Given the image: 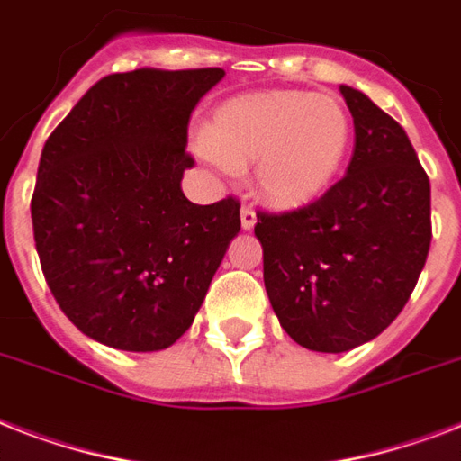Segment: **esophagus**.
<instances>
[{"instance_id": "obj_1", "label": "esophagus", "mask_w": 461, "mask_h": 461, "mask_svg": "<svg viewBox=\"0 0 461 461\" xmlns=\"http://www.w3.org/2000/svg\"><path fill=\"white\" fill-rule=\"evenodd\" d=\"M241 227H244L246 231L256 227V212H253V208H249V205L241 208Z\"/></svg>"}]
</instances>
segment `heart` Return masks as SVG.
I'll list each match as a JSON object with an SVG mask.
<instances>
[{"instance_id": "b5f03b06", "label": "heart", "mask_w": 461, "mask_h": 461, "mask_svg": "<svg viewBox=\"0 0 461 461\" xmlns=\"http://www.w3.org/2000/svg\"><path fill=\"white\" fill-rule=\"evenodd\" d=\"M351 119L332 95L266 90L231 97L212 114L203 158L224 172L253 162V191L273 208L321 198L342 169Z\"/></svg>"}]
</instances>
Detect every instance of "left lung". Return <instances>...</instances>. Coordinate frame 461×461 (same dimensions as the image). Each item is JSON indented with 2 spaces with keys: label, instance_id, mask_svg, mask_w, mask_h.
I'll return each mask as SVG.
<instances>
[{
  "label": "left lung",
  "instance_id": "1",
  "mask_svg": "<svg viewBox=\"0 0 461 461\" xmlns=\"http://www.w3.org/2000/svg\"><path fill=\"white\" fill-rule=\"evenodd\" d=\"M354 153L335 186L303 208L258 212L263 280L296 344L339 354L378 337L414 292L430 249V181L397 122L339 86Z\"/></svg>",
  "mask_w": 461,
  "mask_h": 461
}]
</instances>
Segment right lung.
<instances>
[{
	"label": "right lung",
	"mask_w": 461,
	"mask_h": 461,
	"mask_svg": "<svg viewBox=\"0 0 461 461\" xmlns=\"http://www.w3.org/2000/svg\"><path fill=\"white\" fill-rule=\"evenodd\" d=\"M222 68L104 76L40 155L35 249L68 321L112 349L179 339L241 230L237 198L195 205L181 191L188 119Z\"/></svg>",
	"instance_id": "obj_1"
}]
</instances>
